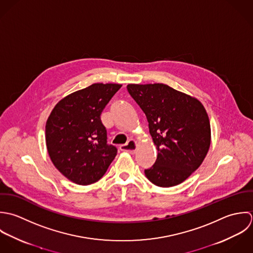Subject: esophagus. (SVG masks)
Wrapping results in <instances>:
<instances>
[{"label": "esophagus", "mask_w": 253, "mask_h": 253, "mask_svg": "<svg viewBox=\"0 0 253 253\" xmlns=\"http://www.w3.org/2000/svg\"><path fill=\"white\" fill-rule=\"evenodd\" d=\"M136 148H137V142L134 141V140H130V141H128V143L120 146V150L122 152H128V153H131V154L135 153Z\"/></svg>", "instance_id": "34e87169"}]
</instances>
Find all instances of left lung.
I'll use <instances>...</instances> for the list:
<instances>
[{"label":"left lung","instance_id":"8db88e82","mask_svg":"<svg viewBox=\"0 0 253 253\" xmlns=\"http://www.w3.org/2000/svg\"><path fill=\"white\" fill-rule=\"evenodd\" d=\"M145 112L157 158L145 170L155 186L181 184L202 163L210 147V123L201 101L165 84H129Z\"/></svg>","mask_w":253,"mask_h":253}]
</instances>
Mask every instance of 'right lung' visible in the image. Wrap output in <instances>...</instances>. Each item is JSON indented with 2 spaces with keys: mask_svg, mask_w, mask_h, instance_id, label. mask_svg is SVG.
I'll list each match as a JSON object with an SVG mask.
<instances>
[{
  "mask_svg": "<svg viewBox=\"0 0 253 253\" xmlns=\"http://www.w3.org/2000/svg\"><path fill=\"white\" fill-rule=\"evenodd\" d=\"M121 88L96 83L59 101L46 124V143L51 162L71 182L86 186L99 181L117 149L107 144L101 114Z\"/></svg>",
  "mask_w": 253,
  "mask_h": 253,
  "instance_id": "right-lung-1",
  "label": "right lung"
}]
</instances>
